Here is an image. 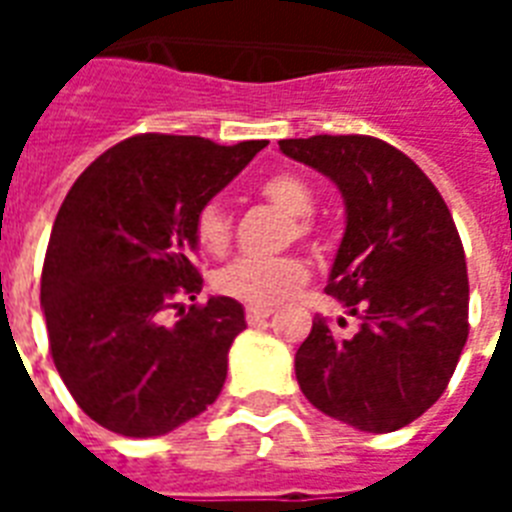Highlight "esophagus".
I'll return each instance as SVG.
<instances>
[{
  "label": "esophagus",
  "instance_id": "esophagus-1",
  "mask_svg": "<svg viewBox=\"0 0 512 512\" xmlns=\"http://www.w3.org/2000/svg\"><path fill=\"white\" fill-rule=\"evenodd\" d=\"M271 313H273V308H252V305H249V308H247V324H260V321L268 319Z\"/></svg>",
  "mask_w": 512,
  "mask_h": 512
}]
</instances>
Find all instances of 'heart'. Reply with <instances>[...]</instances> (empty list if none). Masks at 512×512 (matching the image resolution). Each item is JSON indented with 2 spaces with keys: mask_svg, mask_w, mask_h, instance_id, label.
Wrapping results in <instances>:
<instances>
[{
  "mask_svg": "<svg viewBox=\"0 0 512 512\" xmlns=\"http://www.w3.org/2000/svg\"><path fill=\"white\" fill-rule=\"evenodd\" d=\"M260 193L271 207L295 217L292 220L295 225L289 228L292 239L311 236L313 223L308 215L316 207V196L303 177L292 175V172H279V175L263 180ZM193 233H196V244L209 255H223L225 249L231 247L233 220L223 201L212 199L199 209ZM308 279H311V268L303 257L297 255L273 257V260L239 257L231 265H225L223 271H217L215 289L220 295L233 297V300L252 305V308H268V305L284 303L287 297L295 295L297 289L305 287Z\"/></svg>",
  "mask_w": 512,
  "mask_h": 512,
  "instance_id": "b5f03b06",
  "label": "heart"
}]
</instances>
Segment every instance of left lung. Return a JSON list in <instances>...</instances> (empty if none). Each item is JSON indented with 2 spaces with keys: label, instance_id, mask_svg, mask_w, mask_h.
Masks as SVG:
<instances>
[{
  "label": "left lung",
  "instance_id": "1",
  "mask_svg": "<svg viewBox=\"0 0 512 512\" xmlns=\"http://www.w3.org/2000/svg\"><path fill=\"white\" fill-rule=\"evenodd\" d=\"M279 148L340 188L345 233L327 295L361 319L353 337L313 319L295 356L300 390L366 433L404 428L441 398L468 340V265L452 212L385 140L313 135Z\"/></svg>",
  "mask_w": 512,
  "mask_h": 512
}]
</instances>
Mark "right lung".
Returning a JSON list of instances; mask_svg holds the SVG:
<instances>
[{"instance_id":"1","label":"right lung","mask_w":512,"mask_h":512,"mask_svg":"<svg viewBox=\"0 0 512 512\" xmlns=\"http://www.w3.org/2000/svg\"><path fill=\"white\" fill-rule=\"evenodd\" d=\"M268 140L217 146L196 135H135L79 175L52 225L42 308L60 380L87 417L119 436H164L223 390L247 329L233 297L196 300L199 209ZM180 307L175 325L163 311Z\"/></svg>"}]
</instances>
